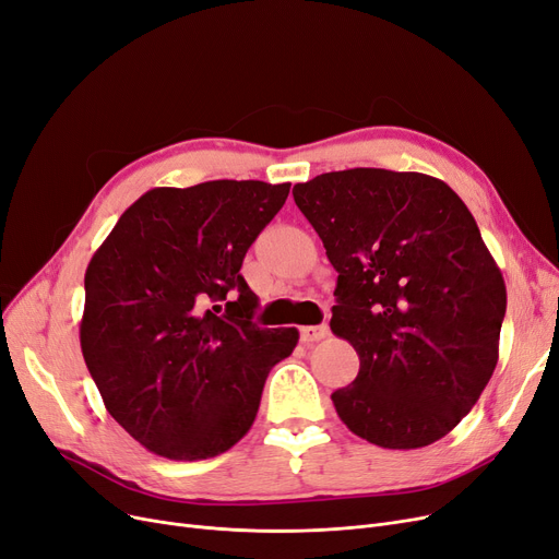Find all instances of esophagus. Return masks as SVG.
<instances>
[{
  "label": "esophagus",
  "instance_id": "1",
  "mask_svg": "<svg viewBox=\"0 0 559 559\" xmlns=\"http://www.w3.org/2000/svg\"><path fill=\"white\" fill-rule=\"evenodd\" d=\"M301 333V343L310 345V343H320V340H324L329 335V326L326 324H318V326H301L299 329Z\"/></svg>",
  "mask_w": 559,
  "mask_h": 559
}]
</instances>
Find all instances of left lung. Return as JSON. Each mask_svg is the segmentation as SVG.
Listing matches in <instances>:
<instances>
[{"mask_svg":"<svg viewBox=\"0 0 559 559\" xmlns=\"http://www.w3.org/2000/svg\"><path fill=\"white\" fill-rule=\"evenodd\" d=\"M293 197L337 272L331 331L360 360L331 395L340 420L388 450L443 439L496 370L507 308L473 214L443 180L385 168L322 174Z\"/></svg>","mask_w":559,"mask_h":559,"instance_id":"8db88e82","label":"left lung"}]
</instances>
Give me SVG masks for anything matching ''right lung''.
<instances>
[{
	"label": "right lung",
	"mask_w": 559,
	"mask_h": 559,
	"mask_svg": "<svg viewBox=\"0 0 559 559\" xmlns=\"http://www.w3.org/2000/svg\"><path fill=\"white\" fill-rule=\"evenodd\" d=\"M289 182L210 180L155 187L93 253L80 343L111 418L176 461L230 450L258 414L264 379L299 331L251 322L239 274L283 207Z\"/></svg>",
	"instance_id": "right-lung-1"
}]
</instances>
